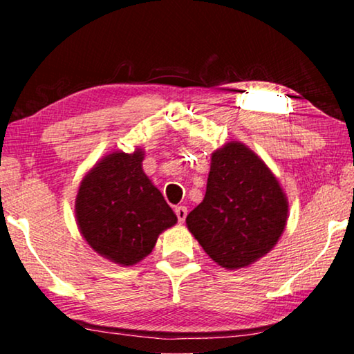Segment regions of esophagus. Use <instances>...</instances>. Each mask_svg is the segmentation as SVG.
<instances>
[{
	"mask_svg": "<svg viewBox=\"0 0 354 354\" xmlns=\"http://www.w3.org/2000/svg\"><path fill=\"white\" fill-rule=\"evenodd\" d=\"M175 214H176V217L179 220V223H184L185 217H187V207H185V206H176L175 207Z\"/></svg>",
	"mask_w": 354,
	"mask_h": 354,
	"instance_id": "1",
	"label": "esophagus"
}]
</instances>
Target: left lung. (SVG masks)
I'll return each mask as SVG.
<instances>
[{"label":"left lung","mask_w":354,"mask_h":354,"mask_svg":"<svg viewBox=\"0 0 354 354\" xmlns=\"http://www.w3.org/2000/svg\"><path fill=\"white\" fill-rule=\"evenodd\" d=\"M289 201L253 149L227 142L211 156L206 195L185 223L206 254L227 270L248 267L278 243Z\"/></svg>","instance_id":"left-lung-1"}]
</instances>
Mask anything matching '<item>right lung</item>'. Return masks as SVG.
Returning a JSON list of instances; mask_svg holds the SVG:
<instances>
[{
  "instance_id": "1",
  "label": "right lung",
  "mask_w": 354,
  "mask_h": 354,
  "mask_svg": "<svg viewBox=\"0 0 354 354\" xmlns=\"http://www.w3.org/2000/svg\"><path fill=\"white\" fill-rule=\"evenodd\" d=\"M145 151H112L82 178L75 201L76 223L91 248L129 267L151 253L160 232L178 218L142 169Z\"/></svg>"
}]
</instances>
